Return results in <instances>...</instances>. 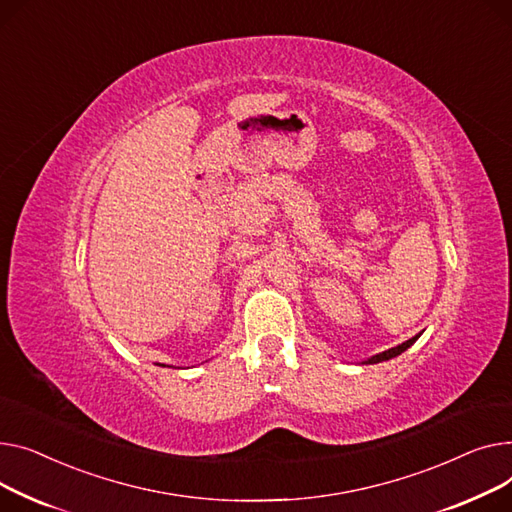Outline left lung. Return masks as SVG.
<instances>
[{
	"label": "left lung",
	"mask_w": 512,
	"mask_h": 512,
	"mask_svg": "<svg viewBox=\"0 0 512 512\" xmlns=\"http://www.w3.org/2000/svg\"><path fill=\"white\" fill-rule=\"evenodd\" d=\"M419 337H422V333L419 335H415V337H411L409 341H405V343H401V345H397V347H393V349H386V351H382V353H376V355H372V357H368V359H364L362 364H380V362H388V359H393V357H397V355H401L403 351H407Z\"/></svg>",
	"instance_id": "1"
}]
</instances>
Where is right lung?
Masks as SVG:
<instances>
[{
	"label": "right lung",
	"mask_w": 512,
	"mask_h": 512,
	"mask_svg": "<svg viewBox=\"0 0 512 512\" xmlns=\"http://www.w3.org/2000/svg\"><path fill=\"white\" fill-rule=\"evenodd\" d=\"M161 366H163V368H165V364H161Z\"/></svg>",
	"instance_id": "add662e5"
}]
</instances>
